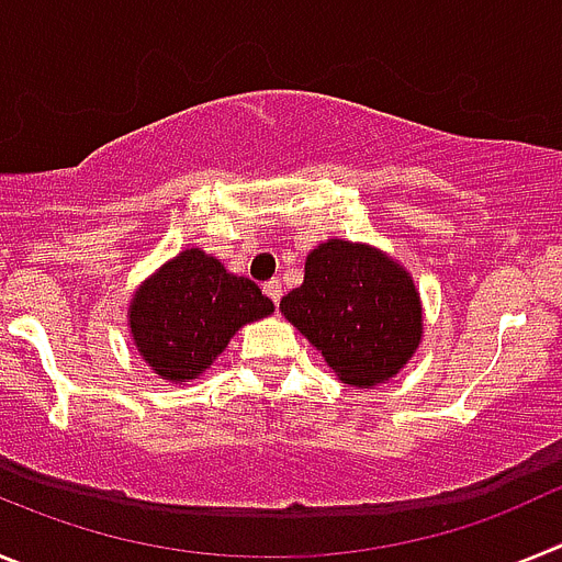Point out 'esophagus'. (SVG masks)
<instances>
[{"mask_svg": "<svg viewBox=\"0 0 562 562\" xmlns=\"http://www.w3.org/2000/svg\"><path fill=\"white\" fill-rule=\"evenodd\" d=\"M265 295L270 297L272 304H278V301H281V281H267Z\"/></svg>", "mask_w": 562, "mask_h": 562, "instance_id": "obj_1", "label": "esophagus"}]
</instances>
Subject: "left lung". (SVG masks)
<instances>
[{
  "label": "left lung",
  "mask_w": 562,
  "mask_h": 562,
  "mask_svg": "<svg viewBox=\"0 0 562 562\" xmlns=\"http://www.w3.org/2000/svg\"><path fill=\"white\" fill-rule=\"evenodd\" d=\"M278 310L355 389L400 374L422 342L414 276L366 241H321L306 256L304 284L286 292Z\"/></svg>",
  "instance_id": "8db88e82"
}]
</instances>
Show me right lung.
Returning <instances> with one entry per match:
<instances>
[{
	"label": "right lung",
	"mask_w": 562,
	"mask_h": 562,
	"mask_svg": "<svg viewBox=\"0 0 562 562\" xmlns=\"http://www.w3.org/2000/svg\"><path fill=\"white\" fill-rule=\"evenodd\" d=\"M272 312L250 278L225 270L202 247H186L132 292L128 335L154 374L186 385L211 369L241 326Z\"/></svg>",
	"instance_id": "right-lung-1"
}]
</instances>
